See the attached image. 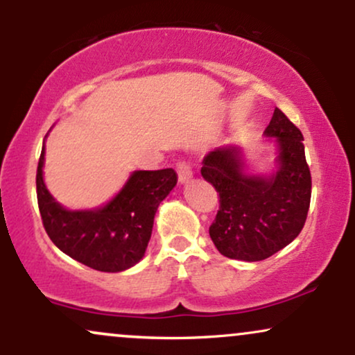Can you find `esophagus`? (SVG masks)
I'll return each mask as SVG.
<instances>
[{
	"label": "esophagus",
	"instance_id": "esophagus-1",
	"mask_svg": "<svg viewBox=\"0 0 355 355\" xmlns=\"http://www.w3.org/2000/svg\"><path fill=\"white\" fill-rule=\"evenodd\" d=\"M177 173H178V180H180L182 183H185V182H189L190 178H191V168H190V165L187 164V162H178L177 164Z\"/></svg>",
	"mask_w": 355,
	"mask_h": 355
}]
</instances>
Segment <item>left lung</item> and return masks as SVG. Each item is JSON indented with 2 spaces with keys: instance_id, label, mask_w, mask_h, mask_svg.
Here are the masks:
<instances>
[{
  "instance_id": "1",
  "label": "left lung",
  "mask_w": 355,
  "mask_h": 355,
  "mask_svg": "<svg viewBox=\"0 0 355 355\" xmlns=\"http://www.w3.org/2000/svg\"><path fill=\"white\" fill-rule=\"evenodd\" d=\"M263 135L275 138L279 152L277 170L268 177L247 175L242 150L234 145L218 146L202 162V177L220 197L210 239L229 259H268L300 234L307 218L312 178L302 132L275 108Z\"/></svg>"
}]
</instances>
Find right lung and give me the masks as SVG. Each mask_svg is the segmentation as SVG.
Wrapping results in <instances>:
<instances>
[{"label": "right lung", "instance_id": "1", "mask_svg": "<svg viewBox=\"0 0 355 355\" xmlns=\"http://www.w3.org/2000/svg\"><path fill=\"white\" fill-rule=\"evenodd\" d=\"M44 146L36 170V195L43 227L51 242L100 272H121L144 259L158 205L177 185L173 168L137 170L107 205L67 210L43 182Z\"/></svg>", "mask_w": 355, "mask_h": 355}]
</instances>
